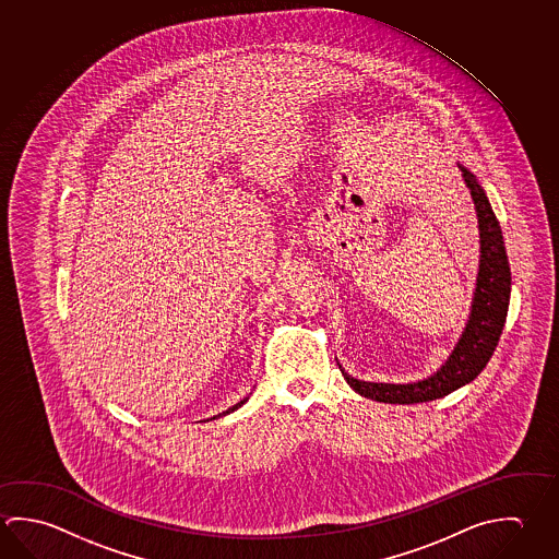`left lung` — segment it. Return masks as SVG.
<instances>
[{"instance_id": "1", "label": "left lung", "mask_w": 559, "mask_h": 559, "mask_svg": "<svg viewBox=\"0 0 559 559\" xmlns=\"http://www.w3.org/2000/svg\"><path fill=\"white\" fill-rule=\"evenodd\" d=\"M461 173L475 202L480 236L479 276H477L469 322L461 335L457 347L451 353L450 359L440 371L433 372L424 381L411 382V384L357 381L342 369L343 377L349 382L353 391L359 392L361 396H367L371 401L414 404V402L441 399L473 381L487 367L490 355L499 345L500 333L509 312V257L504 249L499 219L490 207L489 198L467 168L461 167Z\"/></svg>"}]
</instances>
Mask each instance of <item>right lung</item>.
<instances>
[{"instance_id":"add662e5","label":"right lung","mask_w":559,"mask_h":559,"mask_svg":"<svg viewBox=\"0 0 559 559\" xmlns=\"http://www.w3.org/2000/svg\"><path fill=\"white\" fill-rule=\"evenodd\" d=\"M243 402H247V399H243V401H241V402H237L236 406H231V408H227V411L224 412V414H229V412L237 411V408H239V406H241V404H243Z\"/></svg>"}]
</instances>
